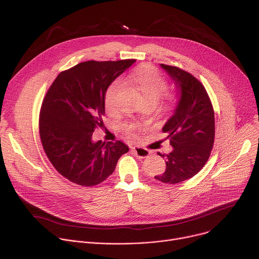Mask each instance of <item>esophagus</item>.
<instances>
[{
	"mask_svg": "<svg viewBox=\"0 0 259 259\" xmlns=\"http://www.w3.org/2000/svg\"><path fill=\"white\" fill-rule=\"evenodd\" d=\"M132 152L139 159H144L150 156V151H147L146 149H143V147L140 146H133Z\"/></svg>",
	"mask_w": 259,
	"mask_h": 259,
	"instance_id": "34e87169",
	"label": "esophagus"
}]
</instances>
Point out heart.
Listing matches in <instances>:
<instances>
[{"mask_svg":"<svg viewBox=\"0 0 259 259\" xmlns=\"http://www.w3.org/2000/svg\"><path fill=\"white\" fill-rule=\"evenodd\" d=\"M133 82L141 91L145 101L158 102L167 91V82L161 73L150 65L139 67L132 76ZM122 87L121 80H115L110 84L104 95V105L107 112L112 113L116 108V97ZM139 129L136 124H128L125 126V130L134 136V132Z\"/></svg>","mask_w":259,"mask_h":259,"instance_id":"obj_1","label":"heart"}]
</instances>
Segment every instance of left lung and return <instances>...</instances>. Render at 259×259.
I'll return each mask as SVG.
<instances>
[{
    "label": "left lung",
    "instance_id": "left-lung-1",
    "mask_svg": "<svg viewBox=\"0 0 259 259\" xmlns=\"http://www.w3.org/2000/svg\"><path fill=\"white\" fill-rule=\"evenodd\" d=\"M175 82L179 97L171 118L163 127L173 150L165 158L166 170L155 176L161 182L175 184L192 178L208 161L214 143V110L205 87L190 72L161 64Z\"/></svg>",
    "mask_w": 259,
    "mask_h": 259
}]
</instances>
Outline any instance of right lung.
I'll return each instance as SVG.
<instances>
[{
	"label": "right lung",
	"mask_w": 259,
	"mask_h": 259,
	"mask_svg": "<svg viewBox=\"0 0 259 259\" xmlns=\"http://www.w3.org/2000/svg\"><path fill=\"white\" fill-rule=\"evenodd\" d=\"M134 62H81L61 71L47 91L40 113V137L49 161L69 181L83 187L101 183L129 151L122 141L94 142L92 134L103 126L108 86Z\"/></svg>",
	"instance_id": "right-lung-1"
}]
</instances>
